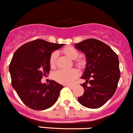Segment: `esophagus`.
<instances>
[{"label":"esophagus","instance_id":"1","mask_svg":"<svg viewBox=\"0 0 133 133\" xmlns=\"http://www.w3.org/2000/svg\"><path fill=\"white\" fill-rule=\"evenodd\" d=\"M65 86H68V87L71 88H73V85H71V84H66L65 85Z\"/></svg>","mask_w":133,"mask_h":133}]
</instances>
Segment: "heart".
<instances>
[{
  "label": "heart",
  "instance_id": "b5f03b06",
  "mask_svg": "<svg viewBox=\"0 0 133 133\" xmlns=\"http://www.w3.org/2000/svg\"><path fill=\"white\" fill-rule=\"evenodd\" d=\"M63 52L71 60H75L79 55V52L76 49L73 47H68L64 49ZM58 54L57 52H54L51 54L49 58L50 66L52 68L56 65ZM75 64L78 68H82L84 65V61L81 59L76 60ZM78 76V71L75 69H58L54 72L52 74V78L57 82L62 84H69L73 82Z\"/></svg>",
  "mask_w": 133,
  "mask_h": 133
}]
</instances>
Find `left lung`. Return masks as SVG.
<instances>
[{
    "label": "left lung",
    "mask_w": 133,
    "mask_h": 133,
    "mask_svg": "<svg viewBox=\"0 0 133 133\" xmlns=\"http://www.w3.org/2000/svg\"><path fill=\"white\" fill-rule=\"evenodd\" d=\"M85 54L86 66L81 78L84 92L78 97L82 106L98 109L113 96L120 77L118 56L107 44L97 39H86L75 44ZM89 83L88 85L87 84Z\"/></svg>",
    "instance_id": "left-lung-1"
}]
</instances>
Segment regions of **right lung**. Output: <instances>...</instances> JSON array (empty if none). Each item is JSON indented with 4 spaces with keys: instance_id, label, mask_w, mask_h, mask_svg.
Wrapping results in <instances>:
<instances>
[{
    "instance_id": "obj_1",
    "label": "right lung",
    "mask_w": 133,
    "mask_h": 133,
    "mask_svg": "<svg viewBox=\"0 0 133 133\" xmlns=\"http://www.w3.org/2000/svg\"><path fill=\"white\" fill-rule=\"evenodd\" d=\"M64 45L36 39L23 45L14 53L9 66L11 84L28 107L45 110L58 99L62 85L55 81L46 84L42 83L41 80L49 73L52 52Z\"/></svg>"
}]
</instances>
